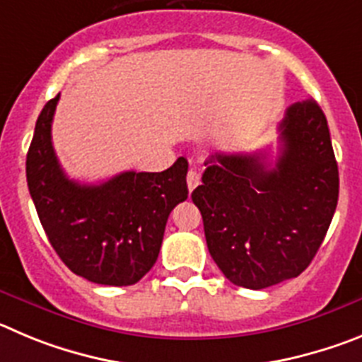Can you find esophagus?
<instances>
[{
    "label": "esophagus",
    "mask_w": 362,
    "mask_h": 362,
    "mask_svg": "<svg viewBox=\"0 0 362 362\" xmlns=\"http://www.w3.org/2000/svg\"><path fill=\"white\" fill-rule=\"evenodd\" d=\"M200 184V173H198L197 169H189L187 171V187L189 191H193L197 185Z\"/></svg>",
    "instance_id": "obj_1"
}]
</instances>
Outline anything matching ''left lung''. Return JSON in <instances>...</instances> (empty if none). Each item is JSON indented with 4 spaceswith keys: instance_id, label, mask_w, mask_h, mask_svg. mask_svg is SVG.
Here are the masks:
<instances>
[{
    "instance_id": "1",
    "label": "left lung",
    "mask_w": 362,
    "mask_h": 362,
    "mask_svg": "<svg viewBox=\"0 0 362 362\" xmlns=\"http://www.w3.org/2000/svg\"><path fill=\"white\" fill-rule=\"evenodd\" d=\"M276 164L254 153H216L191 193L205 242L230 283L252 291L310 265L339 198V171L323 110L292 104L279 124Z\"/></svg>"
}]
</instances>
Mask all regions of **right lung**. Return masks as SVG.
Wrapping results in <instances>:
<instances>
[{
  "mask_svg": "<svg viewBox=\"0 0 362 362\" xmlns=\"http://www.w3.org/2000/svg\"><path fill=\"white\" fill-rule=\"evenodd\" d=\"M57 100L39 113L27 153L41 226L74 274L99 285H133L155 265L169 213L187 198V160L180 157L162 173L124 171L97 185L70 180L52 146Z\"/></svg>",
  "mask_w": 362,
  "mask_h": 362,
  "instance_id": "1",
  "label": "right lung"
}]
</instances>
